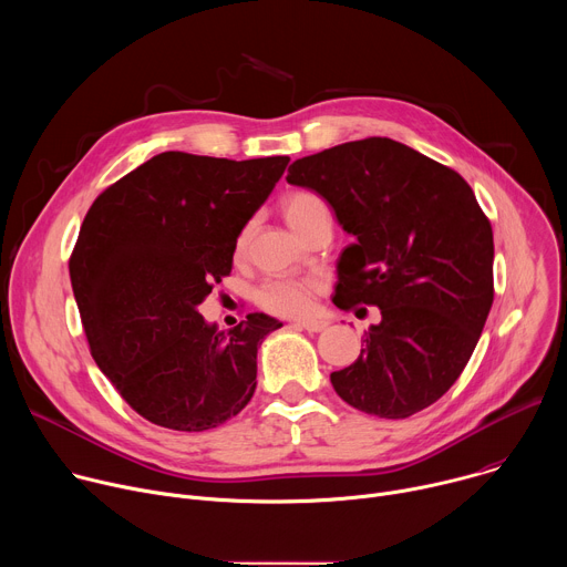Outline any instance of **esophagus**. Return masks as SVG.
<instances>
[{"label":"esophagus","instance_id":"34e87169","mask_svg":"<svg viewBox=\"0 0 567 567\" xmlns=\"http://www.w3.org/2000/svg\"><path fill=\"white\" fill-rule=\"evenodd\" d=\"M293 328L307 330V332H322V330H328V322L326 320H298V322H293Z\"/></svg>","mask_w":567,"mask_h":567}]
</instances>
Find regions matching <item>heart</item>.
I'll list each match as a JSON object with an SVG mask.
<instances>
[{"label": "heart", "mask_w": 567, "mask_h": 567, "mask_svg": "<svg viewBox=\"0 0 567 567\" xmlns=\"http://www.w3.org/2000/svg\"><path fill=\"white\" fill-rule=\"evenodd\" d=\"M287 221L305 235L320 221H332L330 206L320 195L311 190L289 193L282 202ZM254 224H247L237 235V249H245ZM320 291L316 278H274L258 289V305L278 316H305L313 309V296Z\"/></svg>", "instance_id": "heart-1"}]
</instances>
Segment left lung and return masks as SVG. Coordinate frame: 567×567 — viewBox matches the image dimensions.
<instances>
[{"label": "left lung", "mask_w": 567, "mask_h": 567, "mask_svg": "<svg viewBox=\"0 0 567 567\" xmlns=\"http://www.w3.org/2000/svg\"><path fill=\"white\" fill-rule=\"evenodd\" d=\"M287 182L326 199L346 233L334 305H374L359 359L332 372L357 411L411 417L468 363L494 302V233L451 168L385 136L296 158Z\"/></svg>", "instance_id": "left-lung-1"}]
</instances>
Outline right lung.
Listing matches in <instances>:
<instances>
[{"label": "right lung", "mask_w": 567, "mask_h": 567, "mask_svg": "<svg viewBox=\"0 0 567 567\" xmlns=\"http://www.w3.org/2000/svg\"><path fill=\"white\" fill-rule=\"evenodd\" d=\"M287 164L161 152L87 210L69 260L73 296L94 361L147 422L208 431L251 401L258 348L282 322L249 313L219 332L199 305Z\"/></svg>", "instance_id": "obj_1"}]
</instances>
